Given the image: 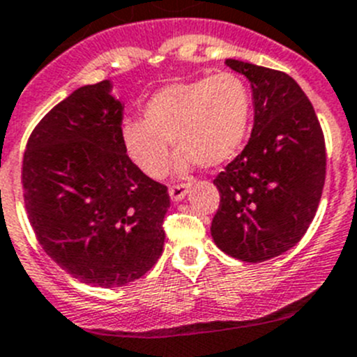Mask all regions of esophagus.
I'll use <instances>...</instances> for the list:
<instances>
[{
	"label": "esophagus",
	"mask_w": 357,
	"mask_h": 357,
	"mask_svg": "<svg viewBox=\"0 0 357 357\" xmlns=\"http://www.w3.org/2000/svg\"><path fill=\"white\" fill-rule=\"evenodd\" d=\"M189 191V184H173L172 188H169V198L173 199V202H181V199H184V196L188 195Z\"/></svg>",
	"instance_id": "34e87169"
}]
</instances>
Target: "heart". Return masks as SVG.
Wrapping results in <instances>:
<instances>
[{
  "label": "heart",
  "mask_w": 357,
  "mask_h": 357,
  "mask_svg": "<svg viewBox=\"0 0 357 357\" xmlns=\"http://www.w3.org/2000/svg\"><path fill=\"white\" fill-rule=\"evenodd\" d=\"M144 121L122 124L131 161L151 178L168 169L169 142L178 169L217 168L240 151L252 117V93L235 71L173 82L155 91L142 108Z\"/></svg>",
  "instance_id": "heart-1"
}]
</instances>
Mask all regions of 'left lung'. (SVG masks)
I'll return each mask as SVG.
<instances>
[{"instance_id":"obj_1","label":"left lung","mask_w":357,"mask_h":357,"mask_svg":"<svg viewBox=\"0 0 357 357\" xmlns=\"http://www.w3.org/2000/svg\"><path fill=\"white\" fill-rule=\"evenodd\" d=\"M250 80L249 144L213 184L220 195L212 238L222 252L261 263L293 249L307 233L326 178V145L314 107L284 71L226 59Z\"/></svg>"}]
</instances>
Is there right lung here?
<instances>
[{"mask_svg":"<svg viewBox=\"0 0 357 357\" xmlns=\"http://www.w3.org/2000/svg\"><path fill=\"white\" fill-rule=\"evenodd\" d=\"M110 82L73 91L29 135L24 205L42 249L80 282L119 287L144 277L165 245L168 188L126 154Z\"/></svg>","mask_w":357,"mask_h":357,"instance_id":"add662e5","label":"right lung"}]
</instances>
